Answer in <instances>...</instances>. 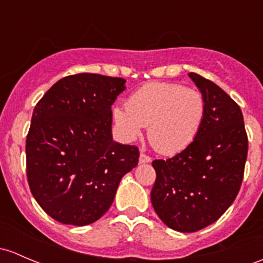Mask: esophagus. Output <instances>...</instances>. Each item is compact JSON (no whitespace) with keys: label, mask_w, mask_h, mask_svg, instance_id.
<instances>
[{"label":"esophagus","mask_w":263,"mask_h":263,"mask_svg":"<svg viewBox=\"0 0 263 263\" xmlns=\"http://www.w3.org/2000/svg\"><path fill=\"white\" fill-rule=\"evenodd\" d=\"M151 157L150 156H147V155L146 154H143V153H141L140 154V162L141 164H147V162H151Z\"/></svg>","instance_id":"esophagus-1"}]
</instances>
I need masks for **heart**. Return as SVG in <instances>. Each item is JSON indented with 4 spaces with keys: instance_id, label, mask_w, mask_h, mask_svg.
<instances>
[{
    "instance_id": "obj_1",
    "label": "heart",
    "mask_w": 263,
    "mask_h": 263,
    "mask_svg": "<svg viewBox=\"0 0 263 263\" xmlns=\"http://www.w3.org/2000/svg\"><path fill=\"white\" fill-rule=\"evenodd\" d=\"M126 108L113 112L124 139H139L148 127L151 146L162 155L185 150L197 137L205 117V99L194 88L176 83L154 82L128 98Z\"/></svg>"
}]
</instances>
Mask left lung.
Here are the masks:
<instances>
[{"mask_svg":"<svg viewBox=\"0 0 263 263\" xmlns=\"http://www.w3.org/2000/svg\"><path fill=\"white\" fill-rule=\"evenodd\" d=\"M205 99V117L194 141L180 154L155 160L151 203L174 231L190 233L219 219L236 199L247 159L242 110L222 88L189 73Z\"/></svg>","mask_w":263,"mask_h":263,"instance_id":"1","label":"left lung"}]
</instances>
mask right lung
Returning <instances> with one entry per match:
<instances>
[{"instance_id":"1","label":"right lung","mask_w":263,"mask_h":263,"mask_svg":"<svg viewBox=\"0 0 263 263\" xmlns=\"http://www.w3.org/2000/svg\"><path fill=\"white\" fill-rule=\"evenodd\" d=\"M122 78L82 73L60 79L37 102L26 139L30 190L52 219L95 223L112 205L139 148L112 139V104Z\"/></svg>"}]
</instances>
